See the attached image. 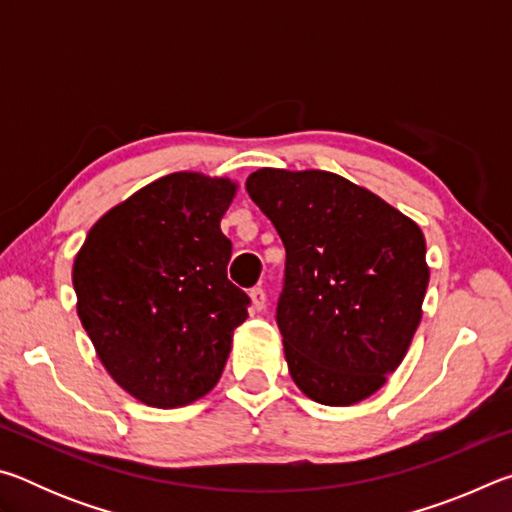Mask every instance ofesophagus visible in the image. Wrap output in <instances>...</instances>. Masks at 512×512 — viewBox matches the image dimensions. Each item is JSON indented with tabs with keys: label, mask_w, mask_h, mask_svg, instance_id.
Here are the masks:
<instances>
[{
	"label": "esophagus",
	"mask_w": 512,
	"mask_h": 512,
	"mask_svg": "<svg viewBox=\"0 0 512 512\" xmlns=\"http://www.w3.org/2000/svg\"><path fill=\"white\" fill-rule=\"evenodd\" d=\"M250 305H253V311H262L266 307V293H264V289L255 287L253 291H250Z\"/></svg>",
	"instance_id": "34e87169"
}]
</instances>
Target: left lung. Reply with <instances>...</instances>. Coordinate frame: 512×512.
<instances>
[{"label":"left lung","instance_id":"1","mask_svg":"<svg viewBox=\"0 0 512 512\" xmlns=\"http://www.w3.org/2000/svg\"><path fill=\"white\" fill-rule=\"evenodd\" d=\"M246 189L287 250L275 318L293 381L318 404L366 400L420 325L429 284L420 225L332 171L264 167Z\"/></svg>","mask_w":512,"mask_h":512}]
</instances>
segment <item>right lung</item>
<instances>
[{"label": "right lung", "mask_w": 512, "mask_h": 512, "mask_svg": "<svg viewBox=\"0 0 512 512\" xmlns=\"http://www.w3.org/2000/svg\"><path fill=\"white\" fill-rule=\"evenodd\" d=\"M237 187L198 171L162 176L103 214L74 257L81 325L110 377L146 406L210 393L248 318L221 232Z\"/></svg>", "instance_id": "obj_1"}]
</instances>
